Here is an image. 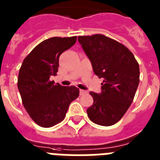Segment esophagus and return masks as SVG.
Returning a JSON list of instances; mask_svg holds the SVG:
<instances>
[{
	"label": "esophagus",
	"mask_w": 160,
	"mask_h": 160,
	"mask_svg": "<svg viewBox=\"0 0 160 160\" xmlns=\"http://www.w3.org/2000/svg\"><path fill=\"white\" fill-rule=\"evenodd\" d=\"M86 93H87V91H85V90H82V89L80 90V96L85 95Z\"/></svg>",
	"instance_id": "34e87169"
}]
</instances>
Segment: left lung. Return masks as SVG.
Returning <instances> with one entry per match:
<instances>
[{
	"instance_id": "left-lung-1",
	"label": "left lung",
	"mask_w": 160,
	"mask_h": 160,
	"mask_svg": "<svg viewBox=\"0 0 160 160\" xmlns=\"http://www.w3.org/2000/svg\"><path fill=\"white\" fill-rule=\"evenodd\" d=\"M95 75L103 78L101 92H90L93 104L88 108L90 120L100 126L115 124L126 113L139 84V66L131 51L102 34L79 36Z\"/></svg>"
}]
</instances>
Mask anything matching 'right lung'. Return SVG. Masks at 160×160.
Instances as JSON below:
<instances>
[{
  "label": "right lung",
  "mask_w": 160,
  "mask_h": 160,
  "mask_svg": "<svg viewBox=\"0 0 160 160\" xmlns=\"http://www.w3.org/2000/svg\"><path fill=\"white\" fill-rule=\"evenodd\" d=\"M76 36L48 38L36 46L23 60L18 88L25 109L36 124L49 128L61 122L72 101L79 97V88L51 81L56 76L59 56L76 43Z\"/></svg>",
  "instance_id": "add662e5"
}]
</instances>
